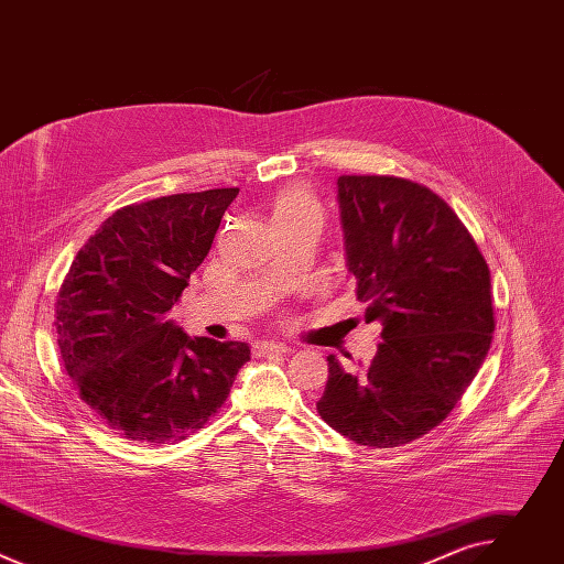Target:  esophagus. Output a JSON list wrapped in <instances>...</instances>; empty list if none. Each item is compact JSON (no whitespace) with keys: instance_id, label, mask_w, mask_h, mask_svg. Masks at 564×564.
Here are the masks:
<instances>
[{"instance_id":"obj_1","label":"esophagus","mask_w":564,"mask_h":564,"mask_svg":"<svg viewBox=\"0 0 564 564\" xmlns=\"http://www.w3.org/2000/svg\"><path fill=\"white\" fill-rule=\"evenodd\" d=\"M283 352H288V348L283 344H274V341H259L254 346L257 357H270V355H283Z\"/></svg>"}]
</instances>
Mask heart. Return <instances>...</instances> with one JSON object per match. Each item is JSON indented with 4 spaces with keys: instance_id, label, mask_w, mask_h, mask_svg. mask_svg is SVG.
<instances>
[{
    "instance_id": "b5f03b06",
    "label": "heart",
    "mask_w": 564,
    "mask_h": 564,
    "mask_svg": "<svg viewBox=\"0 0 564 564\" xmlns=\"http://www.w3.org/2000/svg\"><path fill=\"white\" fill-rule=\"evenodd\" d=\"M270 218L274 227H292V225H305L316 223L321 225V205L314 198V194L301 185H292L281 189L270 205Z\"/></svg>"
}]
</instances>
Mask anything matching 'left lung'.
<instances>
[{"mask_svg":"<svg viewBox=\"0 0 564 564\" xmlns=\"http://www.w3.org/2000/svg\"><path fill=\"white\" fill-rule=\"evenodd\" d=\"M348 268L366 324L383 326L372 361L328 357L316 411L359 446L420 440L455 409L491 348V272L470 231L429 187L397 176H339Z\"/></svg>","mask_w":564,"mask_h":564,"instance_id":"1","label":"left lung"}]
</instances>
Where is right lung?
<instances>
[{"label":"right lung","mask_w":564,"mask_h":564,"mask_svg":"<svg viewBox=\"0 0 564 564\" xmlns=\"http://www.w3.org/2000/svg\"><path fill=\"white\" fill-rule=\"evenodd\" d=\"M238 189L172 194L113 212L57 290L59 357L79 399L116 435L174 444L225 404L243 341L189 339L170 318Z\"/></svg>","instance_id":"add662e5"}]
</instances>
